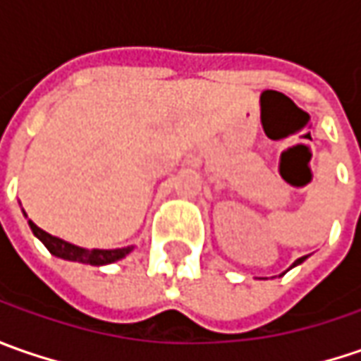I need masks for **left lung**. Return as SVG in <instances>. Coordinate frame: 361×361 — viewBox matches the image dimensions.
<instances>
[{"label": "left lung", "instance_id": "8db88e82", "mask_svg": "<svg viewBox=\"0 0 361 361\" xmlns=\"http://www.w3.org/2000/svg\"><path fill=\"white\" fill-rule=\"evenodd\" d=\"M305 259H307V255H305V257H299L298 261H295V263H293V265H291L289 269H293V267H298V265H301V263H303ZM289 269H287V271H289ZM281 275H285V273H281ZM281 275H279V277H281Z\"/></svg>", "mask_w": 361, "mask_h": 361}]
</instances>
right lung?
I'll return each instance as SVG.
<instances>
[{
	"label": "right lung",
	"instance_id": "1",
	"mask_svg": "<svg viewBox=\"0 0 361 361\" xmlns=\"http://www.w3.org/2000/svg\"><path fill=\"white\" fill-rule=\"evenodd\" d=\"M27 225H30V229H32L35 237L46 245V249H48L51 255L66 259V261H76V263H86V265L100 267V265L116 263V261L124 259L134 249L132 245L130 247H122V249H84V247H78L74 243H68L60 239V237L49 235L44 229H39L34 221H27Z\"/></svg>",
	"mask_w": 361,
	"mask_h": 361
}]
</instances>
